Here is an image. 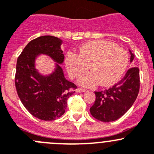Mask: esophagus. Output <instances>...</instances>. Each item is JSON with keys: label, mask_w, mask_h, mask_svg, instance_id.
I'll use <instances>...</instances> for the list:
<instances>
[{"label": "esophagus", "mask_w": 154, "mask_h": 154, "mask_svg": "<svg viewBox=\"0 0 154 154\" xmlns=\"http://www.w3.org/2000/svg\"><path fill=\"white\" fill-rule=\"evenodd\" d=\"M75 91L77 92V93H82V92L85 91V89H82V88H77L76 89Z\"/></svg>", "instance_id": "esophagus-1"}]
</instances>
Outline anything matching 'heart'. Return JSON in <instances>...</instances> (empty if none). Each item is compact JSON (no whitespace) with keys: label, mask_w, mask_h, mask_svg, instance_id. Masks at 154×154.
Wrapping results in <instances>:
<instances>
[{"label":"heart","mask_w":154,"mask_h":154,"mask_svg":"<svg viewBox=\"0 0 154 154\" xmlns=\"http://www.w3.org/2000/svg\"><path fill=\"white\" fill-rule=\"evenodd\" d=\"M65 64L71 79L79 77L88 68L91 70L79 79L80 85L91 88L100 83L109 86L117 82L126 70L128 54L110 42L93 41L82 45L78 54L67 53Z\"/></svg>","instance_id":"1"}]
</instances>
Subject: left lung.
<instances>
[{
  "label": "left lung",
  "instance_id": "obj_1",
  "mask_svg": "<svg viewBox=\"0 0 154 154\" xmlns=\"http://www.w3.org/2000/svg\"><path fill=\"white\" fill-rule=\"evenodd\" d=\"M130 61L134 58L131 53ZM140 88L139 69L132 67L127 71L121 81L112 87L95 91L94 103L90 108L92 116L101 122H109L122 116L135 101Z\"/></svg>",
  "mask_w": 154,
  "mask_h": 154
}]
</instances>
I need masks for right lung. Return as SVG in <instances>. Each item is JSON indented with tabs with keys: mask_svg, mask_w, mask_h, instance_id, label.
Wrapping results in <instances>:
<instances>
[{
	"mask_svg": "<svg viewBox=\"0 0 154 154\" xmlns=\"http://www.w3.org/2000/svg\"><path fill=\"white\" fill-rule=\"evenodd\" d=\"M62 42L54 36H41L31 41L17 59L15 85L19 97L33 116L45 121L63 115L67 100L77 88L66 79L59 65L64 60ZM40 54L48 55L57 63L51 74L43 76L35 68V59Z\"/></svg>",
	"mask_w": 154,
	"mask_h": 154,
	"instance_id": "add662e5",
	"label": "right lung"
}]
</instances>
